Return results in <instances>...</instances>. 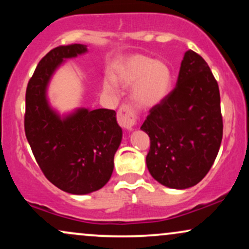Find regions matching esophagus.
<instances>
[{
  "mask_svg": "<svg viewBox=\"0 0 249 249\" xmlns=\"http://www.w3.org/2000/svg\"><path fill=\"white\" fill-rule=\"evenodd\" d=\"M118 123L126 131H132L133 126L136 125V113L133 112L132 108L128 107L127 105H123L118 111Z\"/></svg>",
  "mask_w": 249,
  "mask_h": 249,
  "instance_id": "34e87169",
  "label": "esophagus"
}]
</instances>
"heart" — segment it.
<instances>
[{
	"instance_id": "heart-1",
	"label": "heart",
	"mask_w": 249,
	"mask_h": 249,
	"mask_svg": "<svg viewBox=\"0 0 249 249\" xmlns=\"http://www.w3.org/2000/svg\"><path fill=\"white\" fill-rule=\"evenodd\" d=\"M118 84L131 87V99L137 107L152 108L170 95L173 71L167 62L136 53L117 62L111 76L104 78V89L108 92H116Z\"/></svg>"
}]
</instances>
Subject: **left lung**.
Instances as JSON below:
<instances>
[{
	"instance_id": "1",
	"label": "left lung",
	"mask_w": 249,
	"mask_h": 249,
	"mask_svg": "<svg viewBox=\"0 0 249 249\" xmlns=\"http://www.w3.org/2000/svg\"><path fill=\"white\" fill-rule=\"evenodd\" d=\"M141 130L150 137L146 165L157 181L185 190L204 179L219 152L222 117L218 83L201 56L185 53L176 88Z\"/></svg>"
}]
</instances>
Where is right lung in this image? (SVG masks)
<instances>
[{"mask_svg":"<svg viewBox=\"0 0 249 249\" xmlns=\"http://www.w3.org/2000/svg\"><path fill=\"white\" fill-rule=\"evenodd\" d=\"M87 53L84 44L49 51L25 93L24 130L37 164L56 187L77 196L101 190L110 180L123 138L116 111L78 107L61 115L50 105L48 88L53 73L67 59Z\"/></svg>","mask_w":249,"mask_h":249,"instance_id":"add662e5","label":"right lung"}]
</instances>
